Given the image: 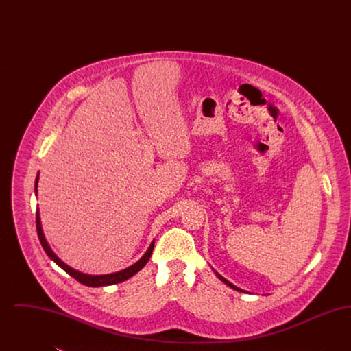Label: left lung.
<instances>
[{"mask_svg": "<svg viewBox=\"0 0 351 351\" xmlns=\"http://www.w3.org/2000/svg\"><path fill=\"white\" fill-rule=\"evenodd\" d=\"M213 271H215V269H213ZM215 274H216V275H217V278H218V279H219V280H221V282H223V283L226 284V285H229V287H230V288H233V289H235V291H238V292H246V291H243V289H241V288H238V287H237V285H234L233 283H230V282H229V280H226V279H225V278H223V276H221V275H219V274H218V272H216V271H215Z\"/></svg>", "mask_w": 351, "mask_h": 351, "instance_id": "1", "label": "left lung"}]
</instances>
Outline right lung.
<instances>
[{
    "label": "right lung",
    "instance_id": "obj_1",
    "mask_svg": "<svg viewBox=\"0 0 351 351\" xmlns=\"http://www.w3.org/2000/svg\"><path fill=\"white\" fill-rule=\"evenodd\" d=\"M38 179H39V175H36V179H35V193L38 192ZM36 230H38V237H39V241L42 243V247H43V250L46 251V254L49 255L51 261H53L59 267L63 268L68 275L75 278L77 282H80L84 285H88V287L112 285V284L121 283V282H125V280L130 279L133 275H135L136 272H139L142 268L146 266V263L150 259L151 254H152V250H154V243H155V241H152L150 246H149V249L145 252V255L138 262H135L134 265H132L130 267L121 269V271L114 272V274H108V275H88V274L80 272V271H77L75 268L69 267L63 261H60V258H58V255L53 251L51 250L50 245L46 241L45 234H43V230H42L40 216H39V210L38 209H36Z\"/></svg>",
    "mask_w": 351,
    "mask_h": 351
}]
</instances>
